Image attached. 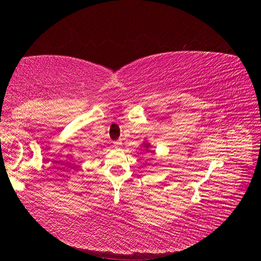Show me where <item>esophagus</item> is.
<instances>
[{
    "instance_id": "obj_1",
    "label": "esophagus",
    "mask_w": 261,
    "mask_h": 261,
    "mask_svg": "<svg viewBox=\"0 0 261 261\" xmlns=\"http://www.w3.org/2000/svg\"><path fill=\"white\" fill-rule=\"evenodd\" d=\"M114 145H115L116 148H119L122 145V141L121 140H116V141H114Z\"/></svg>"
}]
</instances>
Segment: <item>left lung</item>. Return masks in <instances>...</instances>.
<instances>
[{
	"instance_id": "left-lung-1",
	"label": "left lung",
	"mask_w": 261,
	"mask_h": 261,
	"mask_svg": "<svg viewBox=\"0 0 261 261\" xmlns=\"http://www.w3.org/2000/svg\"><path fill=\"white\" fill-rule=\"evenodd\" d=\"M146 146H147V147H148V145H146Z\"/></svg>"
}]
</instances>
